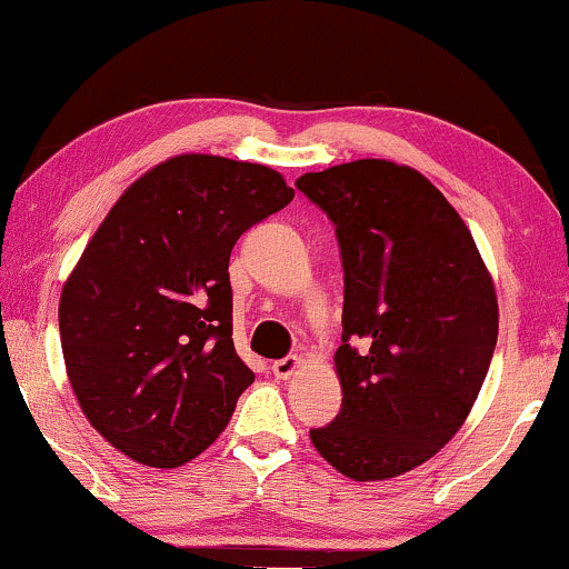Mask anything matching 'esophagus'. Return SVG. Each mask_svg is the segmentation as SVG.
Instances as JSON below:
<instances>
[{
  "label": "esophagus",
  "mask_w": 569,
  "mask_h": 569,
  "mask_svg": "<svg viewBox=\"0 0 569 569\" xmlns=\"http://www.w3.org/2000/svg\"><path fill=\"white\" fill-rule=\"evenodd\" d=\"M298 368H300V357L298 355H287V357H282V360H277L274 365H271V372H274V378L287 380Z\"/></svg>",
  "instance_id": "obj_1"
}]
</instances>
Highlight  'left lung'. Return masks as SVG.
<instances>
[{"mask_svg":"<svg viewBox=\"0 0 569 569\" xmlns=\"http://www.w3.org/2000/svg\"><path fill=\"white\" fill-rule=\"evenodd\" d=\"M295 186L337 228L345 313L341 409L310 430L357 481L432 458L477 401L497 345V298L469 228L415 168L355 160Z\"/></svg>","mask_w":569,"mask_h":569,"instance_id":"8db88e82","label":"left lung"}]
</instances>
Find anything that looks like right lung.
Instances as JSON below:
<instances>
[{
	"instance_id": "1",
	"label": "right lung",
	"mask_w": 569,
	"mask_h": 569,
	"mask_svg": "<svg viewBox=\"0 0 569 569\" xmlns=\"http://www.w3.org/2000/svg\"><path fill=\"white\" fill-rule=\"evenodd\" d=\"M295 191L267 166L178 154L129 186L59 302L69 383L116 450L176 469L212 446L253 372L232 345L230 251Z\"/></svg>"
}]
</instances>
